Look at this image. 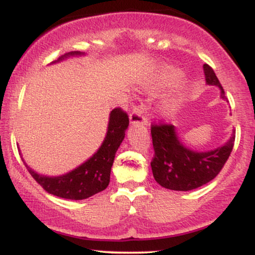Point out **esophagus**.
I'll return each instance as SVG.
<instances>
[{
  "mask_svg": "<svg viewBox=\"0 0 255 255\" xmlns=\"http://www.w3.org/2000/svg\"><path fill=\"white\" fill-rule=\"evenodd\" d=\"M145 108L144 105L140 104L131 110L129 115L130 125H146L147 124V118L144 115Z\"/></svg>",
  "mask_w": 255,
  "mask_h": 255,
  "instance_id": "esophagus-1",
  "label": "esophagus"
}]
</instances>
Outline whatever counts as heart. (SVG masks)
I'll list each match as a JSON object with an SVG mask.
<instances>
[{
	"mask_svg": "<svg viewBox=\"0 0 255 255\" xmlns=\"http://www.w3.org/2000/svg\"><path fill=\"white\" fill-rule=\"evenodd\" d=\"M181 73L180 71L175 68H165L163 71L162 75H160L159 81H158L156 86L160 87V86H166V85H170L180 79ZM180 103H181V97L180 96H176V97H171L169 99H165L163 102L162 105H160V110H162L163 115L166 116V118H170V116L175 115L176 111L180 108Z\"/></svg>",
	"mask_w": 255,
	"mask_h": 255,
	"instance_id": "b5f03b06",
	"label": "heart"
}]
</instances>
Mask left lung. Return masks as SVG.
I'll use <instances>...</instances> for the list:
<instances>
[{
    "mask_svg": "<svg viewBox=\"0 0 255 255\" xmlns=\"http://www.w3.org/2000/svg\"><path fill=\"white\" fill-rule=\"evenodd\" d=\"M206 84L217 86L221 97L224 90L209 64H204ZM154 157L151 162L152 174L160 186L171 191H192L213 180L229 158L235 141V131L224 145L211 151H195L181 141L172 125L151 127Z\"/></svg>",
    "mask_w": 255,
    "mask_h": 255,
    "instance_id": "obj_1",
    "label": "left lung"
}]
</instances>
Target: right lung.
I'll return each mask as SVG.
<instances>
[{
    "label": "right lung",
    "instance_id": "1",
    "mask_svg": "<svg viewBox=\"0 0 255 255\" xmlns=\"http://www.w3.org/2000/svg\"><path fill=\"white\" fill-rule=\"evenodd\" d=\"M83 55H85L84 52L72 51L62 55L52 63L60 62L73 56H83ZM128 125H129V119L127 114L120 108L114 109L109 116L107 135L97 152L85 160L83 164L60 176H46V175L38 174L26 164L24 158L22 162L32 177L50 194L63 199H71V200L87 199L104 191L109 184L110 171L115 159V153L121 142L124 141Z\"/></svg>",
    "mask_w": 255,
    "mask_h": 255
}]
</instances>
